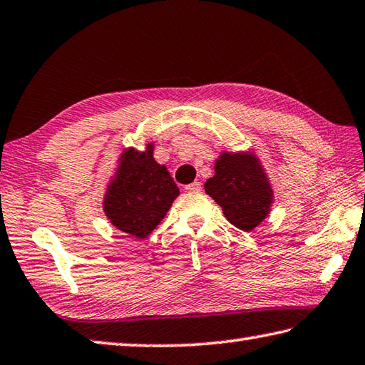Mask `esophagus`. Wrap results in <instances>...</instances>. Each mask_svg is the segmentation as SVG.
I'll return each mask as SVG.
<instances>
[{
	"mask_svg": "<svg viewBox=\"0 0 365 365\" xmlns=\"http://www.w3.org/2000/svg\"><path fill=\"white\" fill-rule=\"evenodd\" d=\"M185 190L191 191V193H197V191H201V183L200 182H193V183L187 185V187H185Z\"/></svg>",
	"mask_w": 365,
	"mask_h": 365,
	"instance_id": "obj_1",
	"label": "esophagus"
}]
</instances>
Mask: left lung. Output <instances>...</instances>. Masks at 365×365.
<instances>
[{"label":"left lung","instance_id":"8db88e82","mask_svg":"<svg viewBox=\"0 0 365 365\" xmlns=\"http://www.w3.org/2000/svg\"><path fill=\"white\" fill-rule=\"evenodd\" d=\"M214 177L204 190L220 205L227 220L242 231H252L268 217L273 188L254 151H222Z\"/></svg>","mask_w":365,"mask_h":365}]
</instances>
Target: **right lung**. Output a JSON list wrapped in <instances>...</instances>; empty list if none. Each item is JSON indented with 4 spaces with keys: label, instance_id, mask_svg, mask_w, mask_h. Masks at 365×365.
<instances>
[{
    "label": "right lung",
    "instance_id": "1",
    "mask_svg": "<svg viewBox=\"0 0 365 365\" xmlns=\"http://www.w3.org/2000/svg\"><path fill=\"white\" fill-rule=\"evenodd\" d=\"M155 143L145 150L124 148L103 196L110 223L137 240L147 237L168 214L180 190L168 168L155 161Z\"/></svg>",
    "mask_w": 365,
    "mask_h": 365
}]
</instances>
